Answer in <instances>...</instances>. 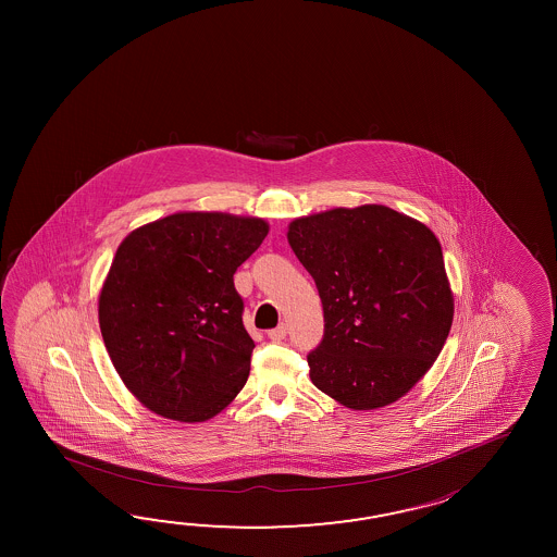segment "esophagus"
<instances>
[{
    "label": "esophagus",
    "mask_w": 557,
    "mask_h": 557,
    "mask_svg": "<svg viewBox=\"0 0 557 557\" xmlns=\"http://www.w3.org/2000/svg\"><path fill=\"white\" fill-rule=\"evenodd\" d=\"M286 332H288V326L284 324V322H281L276 329H273V331H269V338L273 341V343H281V341H284L286 338Z\"/></svg>",
    "instance_id": "34e87169"
}]
</instances>
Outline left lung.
I'll return each mask as SVG.
<instances>
[{
	"mask_svg": "<svg viewBox=\"0 0 557 557\" xmlns=\"http://www.w3.org/2000/svg\"><path fill=\"white\" fill-rule=\"evenodd\" d=\"M286 237L324 310L322 343L307 356L312 384L350 410L403 398L454 319L436 235L391 207L360 205L295 219Z\"/></svg>",
	"mask_w": 557,
	"mask_h": 557,
	"instance_id": "1",
	"label": "left lung"
}]
</instances>
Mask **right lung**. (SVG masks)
I'll return each mask as SVG.
<instances>
[{"instance_id": "1", "label": "right lung", "mask_w": 557, "mask_h": 557, "mask_svg": "<svg viewBox=\"0 0 557 557\" xmlns=\"http://www.w3.org/2000/svg\"><path fill=\"white\" fill-rule=\"evenodd\" d=\"M267 235L264 219L185 211L119 245L99 326L123 384L154 414L205 422L243 391L255 343L233 274Z\"/></svg>"}]
</instances>
